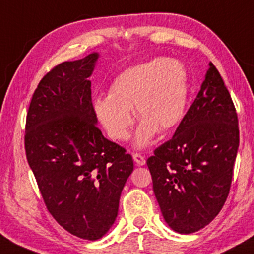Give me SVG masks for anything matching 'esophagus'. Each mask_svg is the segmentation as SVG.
Returning a JSON list of instances; mask_svg holds the SVG:
<instances>
[{
	"label": "esophagus",
	"instance_id": "obj_1",
	"mask_svg": "<svg viewBox=\"0 0 254 254\" xmlns=\"http://www.w3.org/2000/svg\"><path fill=\"white\" fill-rule=\"evenodd\" d=\"M132 158H133V161H135L137 165H144V164H146V159H144V157L142 154L135 153V154L132 155Z\"/></svg>",
	"mask_w": 254,
	"mask_h": 254
}]
</instances>
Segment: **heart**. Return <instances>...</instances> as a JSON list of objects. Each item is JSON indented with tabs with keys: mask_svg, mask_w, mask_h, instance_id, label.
Listing matches in <instances>:
<instances>
[{
	"mask_svg": "<svg viewBox=\"0 0 254 254\" xmlns=\"http://www.w3.org/2000/svg\"><path fill=\"white\" fill-rule=\"evenodd\" d=\"M188 83L185 66L174 59H153L123 71L110 86L108 96H99L94 110L107 135L125 141L130 135L133 110L141 122L136 144L150 143L155 132H168L185 114Z\"/></svg>",
	"mask_w": 254,
	"mask_h": 254,
	"instance_id": "heart-1",
	"label": "heart"
}]
</instances>
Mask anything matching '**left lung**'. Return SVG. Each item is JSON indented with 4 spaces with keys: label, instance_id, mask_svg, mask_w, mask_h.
Returning <instances> with one entry per match:
<instances>
[{
    "label": "left lung",
    "instance_id": "left-lung-1",
    "mask_svg": "<svg viewBox=\"0 0 254 254\" xmlns=\"http://www.w3.org/2000/svg\"><path fill=\"white\" fill-rule=\"evenodd\" d=\"M239 142L235 106L210 64L175 135L147 159L153 190L170 228L195 233L219 213L229 195Z\"/></svg>",
    "mask_w": 254,
    "mask_h": 254
}]
</instances>
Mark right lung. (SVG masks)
Segmentation results:
<instances>
[{"instance_id":"obj_1","label":"right lung","mask_w":254,"mask_h":254,"mask_svg":"<svg viewBox=\"0 0 254 254\" xmlns=\"http://www.w3.org/2000/svg\"><path fill=\"white\" fill-rule=\"evenodd\" d=\"M97 53L53 67L33 93L25 152L47 210L64 229L85 240L102 238L118 214L133 170L125 148L104 137L91 102Z\"/></svg>"}]
</instances>
